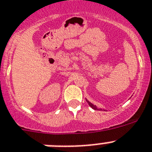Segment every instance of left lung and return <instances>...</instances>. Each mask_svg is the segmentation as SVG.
I'll return each instance as SVG.
<instances>
[{
	"instance_id": "8db88e82",
	"label": "left lung",
	"mask_w": 152,
	"mask_h": 152,
	"mask_svg": "<svg viewBox=\"0 0 152 152\" xmlns=\"http://www.w3.org/2000/svg\"><path fill=\"white\" fill-rule=\"evenodd\" d=\"M86 101L88 102V104H89L90 107H92V108L94 109V110H102V109H100V108H97V107H96V105H94V104H93V103H91V102L88 101V100H87V99H86Z\"/></svg>"
}]
</instances>
